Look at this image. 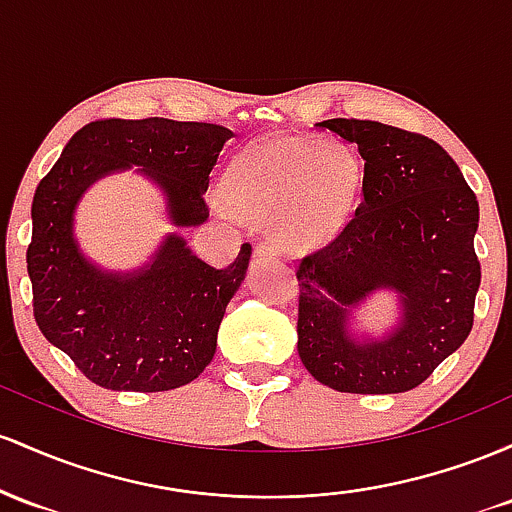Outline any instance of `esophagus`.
<instances>
[{"instance_id":"esophagus-1","label":"esophagus","mask_w":512,"mask_h":512,"mask_svg":"<svg viewBox=\"0 0 512 512\" xmlns=\"http://www.w3.org/2000/svg\"><path fill=\"white\" fill-rule=\"evenodd\" d=\"M280 251H283V249H280L278 241L263 239L254 246V258H256V261H261V258H275V256H280Z\"/></svg>"}]
</instances>
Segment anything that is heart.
<instances>
[{
	"mask_svg": "<svg viewBox=\"0 0 512 512\" xmlns=\"http://www.w3.org/2000/svg\"><path fill=\"white\" fill-rule=\"evenodd\" d=\"M363 169L346 147L287 135L258 142L232 164L229 203L256 222H275L290 249L326 244L346 227Z\"/></svg>",
	"mask_w": 512,
	"mask_h": 512,
	"instance_id": "b5f03b06",
	"label": "heart"
}]
</instances>
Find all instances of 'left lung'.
<instances>
[{
    "instance_id": "1",
    "label": "left lung",
    "mask_w": 512,
    "mask_h": 512,
    "mask_svg": "<svg viewBox=\"0 0 512 512\" xmlns=\"http://www.w3.org/2000/svg\"><path fill=\"white\" fill-rule=\"evenodd\" d=\"M319 128L358 145L365 171L355 215L297 266V353L336 392H409L472 331L479 203L455 159L426 135L358 118ZM377 289L400 295V326L360 342L349 312Z\"/></svg>"
}]
</instances>
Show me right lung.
<instances>
[{
    "label": "right lung",
    "instance_id": "add662e5",
    "mask_svg": "<svg viewBox=\"0 0 512 512\" xmlns=\"http://www.w3.org/2000/svg\"><path fill=\"white\" fill-rule=\"evenodd\" d=\"M232 130L169 118H106L84 125L62 149L33 195L26 251L33 317L86 380L113 392H169L210 365L217 329L249 268L251 244L227 268L200 261L169 234L152 261L108 273L74 239V208L86 188L113 171L140 166L166 195L176 227H198L205 191Z\"/></svg>",
    "mask_w": 512,
    "mask_h": 512
}]
</instances>
